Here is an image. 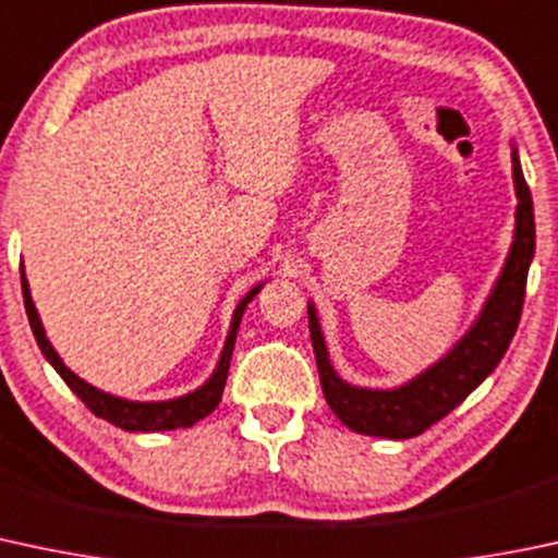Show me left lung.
<instances>
[{"instance_id": "1", "label": "left lung", "mask_w": 558, "mask_h": 558, "mask_svg": "<svg viewBox=\"0 0 558 558\" xmlns=\"http://www.w3.org/2000/svg\"><path fill=\"white\" fill-rule=\"evenodd\" d=\"M513 181H515V238L502 267L495 291L486 299L476 326L462 337L451 353L427 368L409 385L396 390H366L353 387L337 377L328 361L324 337H320L315 307L310 304V339H313L315 361H318L320 387L324 396L350 430L366 433L379 438H414L427 427L444 420L457 403L465 401L476 387L492 374L511 344L521 320L526 294V272H530L532 254H535V214H532V195L521 173L519 157L513 151Z\"/></svg>"}]
</instances>
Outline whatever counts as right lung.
Wrapping results in <instances>:
<instances>
[{
  "instance_id": "1",
  "label": "right lung",
  "mask_w": 558,
  "mask_h": 558,
  "mask_svg": "<svg viewBox=\"0 0 558 558\" xmlns=\"http://www.w3.org/2000/svg\"><path fill=\"white\" fill-rule=\"evenodd\" d=\"M21 286H23V304H26L28 324H32V331H34V337H37L39 350H43L47 361L52 363V368L61 374L63 383L77 392L80 401L85 403V407L90 409L96 417L107 420V422H111V425L122 427V430H131V433L175 430V427H190V425H195L197 420L208 417V414L219 407L221 392H225V383H227V372H230V357H232V348H234V337H238L240 318H243L245 304H248L251 299L256 296V291L262 289V286L251 289L248 294L243 296V302L238 304V310H234V315H232L230 337H227L225 353H221L219 366H216L214 377H210L208 383L201 387V390L190 392V396L173 398V401L133 403V401H122V398L107 396V392L96 390V387L82 383L77 374H72L66 366H63V361L58 357L56 350H52V344L47 342L43 320H39L37 310H34V302H32V294H28V283H26V275H23V269H21Z\"/></svg>"
}]
</instances>
